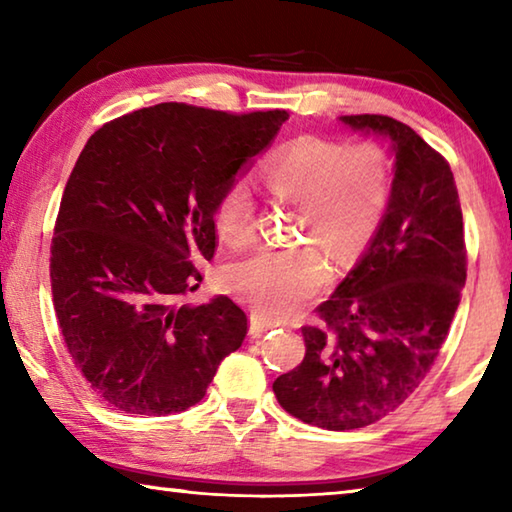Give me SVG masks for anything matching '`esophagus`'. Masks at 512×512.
Returning <instances> with one entry per match:
<instances>
[{"label": "esophagus", "instance_id": "1", "mask_svg": "<svg viewBox=\"0 0 512 512\" xmlns=\"http://www.w3.org/2000/svg\"><path fill=\"white\" fill-rule=\"evenodd\" d=\"M275 325L271 323V320H264L262 316H257V314H253L250 316V336H262L264 332H268V329H273Z\"/></svg>", "mask_w": 512, "mask_h": 512}]
</instances>
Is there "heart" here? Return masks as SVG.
I'll use <instances>...</instances> for the list:
<instances>
[{
	"instance_id": "1",
	"label": "heart",
	"mask_w": 512,
	"mask_h": 512,
	"mask_svg": "<svg viewBox=\"0 0 512 512\" xmlns=\"http://www.w3.org/2000/svg\"><path fill=\"white\" fill-rule=\"evenodd\" d=\"M277 201L298 205L296 232L341 262L357 257L375 237L391 198V167L372 142L339 144L302 135L284 144L259 171ZM214 230L232 248L255 235V198L232 183L214 207ZM323 248H257L225 268L228 289L268 318H287L329 280Z\"/></svg>"
}]
</instances>
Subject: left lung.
Here are the masks:
<instances>
[{
    "instance_id": "obj_1",
    "label": "left lung",
    "mask_w": 512,
    "mask_h": 512,
    "mask_svg": "<svg viewBox=\"0 0 512 512\" xmlns=\"http://www.w3.org/2000/svg\"><path fill=\"white\" fill-rule=\"evenodd\" d=\"M341 121L391 140V198L366 253L318 305L323 325L302 327L305 359L273 381L284 411L329 431L368 427L420 386L467 277L463 212L443 155L393 117Z\"/></svg>"
}]
</instances>
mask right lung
Instances as JSON below:
<instances>
[{
	"label": "right lung",
	"instance_id": "obj_1",
	"mask_svg": "<svg viewBox=\"0 0 512 512\" xmlns=\"http://www.w3.org/2000/svg\"><path fill=\"white\" fill-rule=\"evenodd\" d=\"M287 119L158 103L85 144L51 239V293L74 366L112 409L185 411L241 348L248 318L228 296L176 302L214 257L219 196Z\"/></svg>",
	"mask_w": 512,
	"mask_h": 512
}]
</instances>
